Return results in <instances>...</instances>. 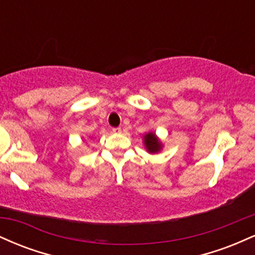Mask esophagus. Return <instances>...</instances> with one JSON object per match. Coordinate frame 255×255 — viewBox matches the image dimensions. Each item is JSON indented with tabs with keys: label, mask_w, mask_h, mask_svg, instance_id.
<instances>
[{
	"label": "esophagus",
	"mask_w": 255,
	"mask_h": 255,
	"mask_svg": "<svg viewBox=\"0 0 255 255\" xmlns=\"http://www.w3.org/2000/svg\"><path fill=\"white\" fill-rule=\"evenodd\" d=\"M121 128H120V127H116V128H113V131H114V133H121Z\"/></svg>",
	"instance_id": "34e87169"
}]
</instances>
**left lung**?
I'll list each match as a JSON object with an SVG mask.
<instances>
[{"label": "left lung", "mask_w": 255, "mask_h": 255, "mask_svg": "<svg viewBox=\"0 0 255 255\" xmlns=\"http://www.w3.org/2000/svg\"><path fill=\"white\" fill-rule=\"evenodd\" d=\"M142 142H144L145 150L151 154L158 153V152L162 151L163 148L162 141H160L159 137H158L156 135V133H153V131L145 133L144 135H142Z\"/></svg>", "instance_id": "8db88e82"}]
</instances>
